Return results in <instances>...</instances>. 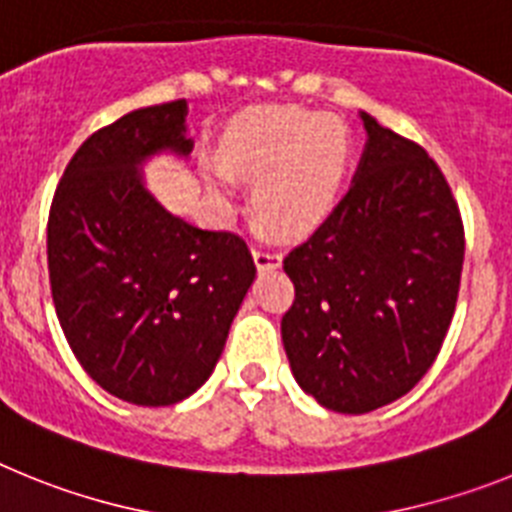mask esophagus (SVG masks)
<instances>
[{
	"instance_id": "obj_1",
	"label": "esophagus",
	"mask_w": 512,
	"mask_h": 512,
	"mask_svg": "<svg viewBox=\"0 0 512 512\" xmlns=\"http://www.w3.org/2000/svg\"><path fill=\"white\" fill-rule=\"evenodd\" d=\"M252 257H255L257 270H273L281 265V255L270 247H257V250H252Z\"/></svg>"
}]
</instances>
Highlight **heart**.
<instances>
[{
	"label": "heart",
	"instance_id": "heart-1",
	"mask_svg": "<svg viewBox=\"0 0 512 512\" xmlns=\"http://www.w3.org/2000/svg\"><path fill=\"white\" fill-rule=\"evenodd\" d=\"M350 162L348 126L335 115L270 105L239 115L203 167L208 193L229 206L234 180L252 182V211L270 229L301 237L335 208Z\"/></svg>",
	"mask_w": 512,
	"mask_h": 512
}]
</instances>
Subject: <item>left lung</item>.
I'll list each match as a JSON object with an SVG mask.
<instances>
[{
    "instance_id": "1",
    "label": "left lung",
    "mask_w": 512,
    "mask_h": 512,
    "mask_svg": "<svg viewBox=\"0 0 512 512\" xmlns=\"http://www.w3.org/2000/svg\"><path fill=\"white\" fill-rule=\"evenodd\" d=\"M366 146L337 203L283 260L296 299L281 322L293 379L322 407L366 415L433 366L456 309L464 226L422 146L361 113Z\"/></svg>"
}]
</instances>
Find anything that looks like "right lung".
<instances>
[{
	"mask_svg": "<svg viewBox=\"0 0 512 512\" xmlns=\"http://www.w3.org/2000/svg\"><path fill=\"white\" fill-rule=\"evenodd\" d=\"M188 102L123 115L66 164L48 213L56 317L102 389L164 407L201 389L255 281L242 237L206 231L149 193L144 164L188 159Z\"/></svg>",
	"mask_w": 512,
	"mask_h": 512,
	"instance_id": "obj_1",
	"label": "right lung"
}]
</instances>
